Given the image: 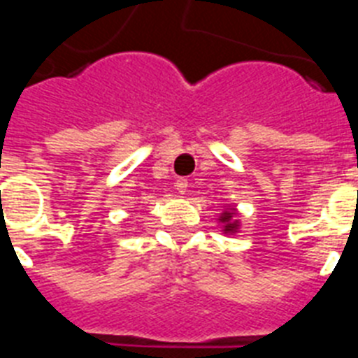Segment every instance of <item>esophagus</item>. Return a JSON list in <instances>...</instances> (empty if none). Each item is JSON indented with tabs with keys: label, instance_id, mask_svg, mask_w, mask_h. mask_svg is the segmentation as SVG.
Returning a JSON list of instances; mask_svg holds the SVG:
<instances>
[{
	"label": "esophagus",
	"instance_id": "esophagus-1",
	"mask_svg": "<svg viewBox=\"0 0 358 358\" xmlns=\"http://www.w3.org/2000/svg\"><path fill=\"white\" fill-rule=\"evenodd\" d=\"M187 187H189V180L187 178L176 180V191H178L180 194H185V192H187Z\"/></svg>",
	"mask_w": 358,
	"mask_h": 358
}]
</instances>
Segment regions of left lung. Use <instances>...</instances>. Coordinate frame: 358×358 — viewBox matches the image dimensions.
<instances>
[{
    "label": "left lung",
    "instance_id": "obj_1",
    "mask_svg": "<svg viewBox=\"0 0 358 358\" xmlns=\"http://www.w3.org/2000/svg\"><path fill=\"white\" fill-rule=\"evenodd\" d=\"M236 214H238L236 209H225L220 214L217 222L222 223L223 234H236V232H239V220L234 217Z\"/></svg>",
    "mask_w": 358,
    "mask_h": 358
}]
</instances>
